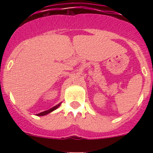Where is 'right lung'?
<instances>
[{
	"label": "right lung",
	"instance_id": "obj_1",
	"mask_svg": "<svg viewBox=\"0 0 153 153\" xmlns=\"http://www.w3.org/2000/svg\"><path fill=\"white\" fill-rule=\"evenodd\" d=\"M60 104H61V102H60L59 104L56 105V106H53V107L51 108V109H48V110H46V111H44V112H42V113H38V114H36V116H39V117H43V116H45V115L49 114V113H51V112H53V110H55V109H57V108L60 106Z\"/></svg>",
	"mask_w": 153,
	"mask_h": 153
}]
</instances>
